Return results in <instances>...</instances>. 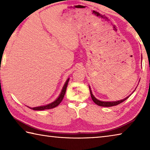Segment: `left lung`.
<instances>
[{"label": "left lung", "mask_w": 150, "mask_h": 150, "mask_svg": "<svg viewBox=\"0 0 150 150\" xmlns=\"http://www.w3.org/2000/svg\"><path fill=\"white\" fill-rule=\"evenodd\" d=\"M89 90H90V93H91V98H92V100H93V102L95 103L96 105L100 106H105V107H109V106H116L119 105V104L122 103V102H124V100H126L127 98L129 97L128 96H127L126 98H124L123 100H118V101H115V102H104V101H100V100H98L96 99V98L94 96V95L92 94V92H91V88L89 87Z\"/></svg>", "instance_id": "1"}]
</instances>
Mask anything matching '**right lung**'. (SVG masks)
Wrapping results in <instances>:
<instances>
[{
  "label": "right lung",
  "mask_w": 150,
  "mask_h": 150,
  "mask_svg": "<svg viewBox=\"0 0 150 150\" xmlns=\"http://www.w3.org/2000/svg\"><path fill=\"white\" fill-rule=\"evenodd\" d=\"M69 78L67 79V81H66L64 86H63V88L62 89V93H61L59 97H58L56 100H55L54 102L52 103L51 104H49V105H45V106H38V107H35V108H32L33 110H45V109H52L53 108H55L57 106H58L60 104V103L62 102L63 97H64V95L65 94L66 92V88H67V85H68V82H69Z\"/></svg>",
  "instance_id": "obj_1"
}]
</instances>
